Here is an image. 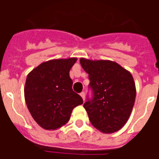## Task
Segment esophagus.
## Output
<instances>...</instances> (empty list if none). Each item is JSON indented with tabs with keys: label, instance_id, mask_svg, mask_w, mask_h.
<instances>
[{
	"label": "esophagus",
	"instance_id": "esophagus-1",
	"mask_svg": "<svg viewBox=\"0 0 159 159\" xmlns=\"http://www.w3.org/2000/svg\"><path fill=\"white\" fill-rule=\"evenodd\" d=\"M80 95V96L82 97L83 100H84H84H85V94H84V92H81Z\"/></svg>",
	"mask_w": 159,
	"mask_h": 159
}]
</instances>
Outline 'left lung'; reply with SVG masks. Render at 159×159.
Returning a JSON list of instances; mask_svg holds the SVG:
<instances>
[{"label": "left lung", "instance_id": "8db88e82", "mask_svg": "<svg viewBox=\"0 0 159 159\" xmlns=\"http://www.w3.org/2000/svg\"><path fill=\"white\" fill-rule=\"evenodd\" d=\"M88 74L93 98L84 104L90 121L104 134L119 130L131 114L136 96L130 72L111 60H80Z\"/></svg>", "mask_w": 159, "mask_h": 159}]
</instances>
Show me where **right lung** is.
<instances>
[{
    "instance_id": "add662e5",
    "label": "right lung",
    "mask_w": 159,
    "mask_h": 159,
    "mask_svg": "<svg viewBox=\"0 0 159 159\" xmlns=\"http://www.w3.org/2000/svg\"><path fill=\"white\" fill-rule=\"evenodd\" d=\"M77 58L56 59L40 64L27 75L25 99L33 119L45 130L68 122L72 110L83 103L72 90L69 71Z\"/></svg>"
}]
</instances>
